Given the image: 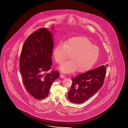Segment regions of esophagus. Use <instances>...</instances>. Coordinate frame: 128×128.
<instances>
[{
  "label": "esophagus",
  "mask_w": 128,
  "mask_h": 128,
  "mask_svg": "<svg viewBox=\"0 0 128 128\" xmlns=\"http://www.w3.org/2000/svg\"><path fill=\"white\" fill-rule=\"evenodd\" d=\"M60 77L61 78H66V76H65L64 74H61L60 75Z\"/></svg>",
  "instance_id": "34e87169"
}]
</instances>
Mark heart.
Returning a JSON list of instances; mask_svg holds the SVG:
<instances>
[{
    "label": "heart",
    "mask_w": 128,
    "mask_h": 128,
    "mask_svg": "<svg viewBox=\"0 0 128 128\" xmlns=\"http://www.w3.org/2000/svg\"><path fill=\"white\" fill-rule=\"evenodd\" d=\"M100 54L98 47L84 36H74L67 39L64 44L58 43L54 47L52 55L56 62L62 64L70 55V60L64 62L59 69L64 73L76 70L83 73L90 70L97 62Z\"/></svg>",
    "instance_id": "1"
}]
</instances>
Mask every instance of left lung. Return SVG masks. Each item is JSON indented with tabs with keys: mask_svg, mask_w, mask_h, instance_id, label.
<instances>
[{
	"mask_svg": "<svg viewBox=\"0 0 128 128\" xmlns=\"http://www.w3.org/2000/svg\"><path fill=\"white\" fill-rule=\"evenodd\" d=\"M106 66H100L73 78L68 94L69 100L74 103L81 104L96 93L103 84Z\"/></svg>",
	"mask_w": 128,
	"mask_h": 128,
	"instance_id": "8db88e82",
	"label": "left lung"
}]
</instances>
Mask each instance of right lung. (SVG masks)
<instances>
[{"instance_id": "add662e5", "label": "right lung", "mask_w": 128, "mask_h": 128, "mask_svg": "<svg viewBox=\"0 0 128 128\" xmlns=\"http://www.w3.org/2000/svg\"><path fill=\"white\" fill-rule=\"evenodd\" d=\"M50 32L42 28L30 35L23 44L20 56V70L23 84L28 92L38 100L48 96L53 82L60 76L57 71L46 73L52 65L54 42Z\"/></svg>"}]
</instances>
